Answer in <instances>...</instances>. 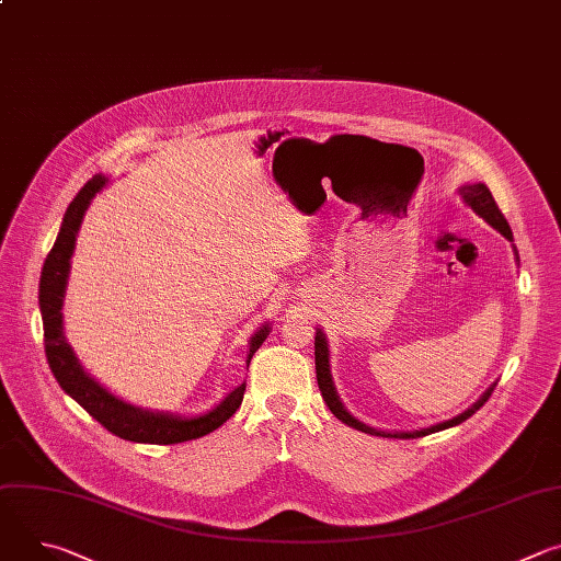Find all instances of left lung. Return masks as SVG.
I'll use <instances>...</instances> for the list:
<instances>
[{"instance_id":"1","label":"left lung","mask_w":561,"mask_h":561,"mask_svg":"<svg viewBox=\"0 0 561 561\" xmlns=\"http://www.w3.org/2000/svg\"><path fill=\"white\" fill-rule=\"evenodd\" d=\"M459 195H461V199H463L466 206H470L479 217H482L484 221H489L495 230H500V232L508 239V242H513V230H511L508 221L504 219V215H502L500 206L495 204V199H493V195H491V191H489L486 184H482V182H479V184H463V186H459ZM513 249H515V247H513ZM515 260L519 262L517 249H515ZM314 370H317V383H319V390H322L324 402H327V407L331 409V413H333L340 422H344L346 426H351V428H355V431L368 433V435H377V437L381 435V437H394V439H415V437H424V435H431V433H439V431H444V428H450V426H457V424L466 422L472 413H477L479 409H482V407L489 402V397L493 394V390H495V386H497V381L491 383L489 390H486L482 397H479L470 409H466L463 413H459V415L453 417V420H446V422L433 424V426H428V428H420V431H379V428H373V426L359 422L357 417H353V415L346 411V407L342 404V399H340L337 388H335V381H333V375H331V348H329V340H327V335H324L322 329L314 331Z\"/></svg>"}]
</instances>
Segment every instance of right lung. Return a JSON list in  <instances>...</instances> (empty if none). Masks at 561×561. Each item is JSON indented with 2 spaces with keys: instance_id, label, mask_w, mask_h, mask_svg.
Masks as SVG:
<instances>
[{
  "instance_id": "1",
  "label": "right lung",
  "mask_w": 561,
  "mask_h": 561,
  "mask_svg": "<svg viewBox=\"0 0 561 561\" xmlns=\"http://www.w3.org/2000/svg\"><path fill=\"white\" fill-rule=\"evenodd\" d=\"M108 184L106 175H95L84 188L77 193V197L66 208L61 219L59 234L55 239V247L50 249L39 279V310L44 322V348L48 366L66 394H70L75 402L82 407L93 420H98L106 431L113 435L137 442V444H180L188 439L204 437L219 428L232 413L242 407L247 381L232 388L221 402L199 415H173L164 411H148L124 402L122 397L106 390L95 377H91L84 366L79 364L72 346L64 335V297L70 275V257L75 253L77 232L82 228L84 215L93 202V197ZM271 327L264 324L255 331L249 342V357L247 366L251 364L255 351L268 337Z\"/></svg>"
}]
</instances>
